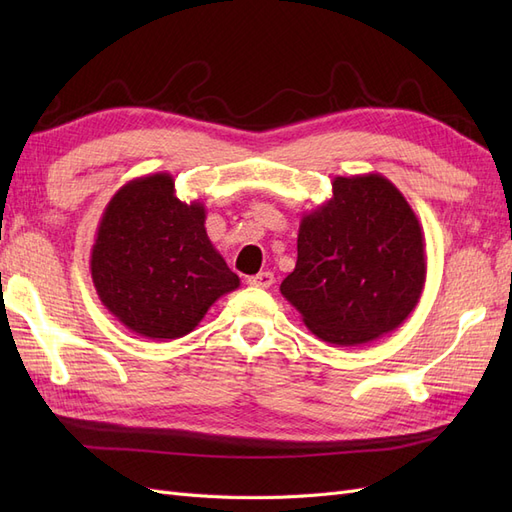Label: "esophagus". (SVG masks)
<instances>
[{"label": "esophagus", "instance_id": "34e87169", "mask_svg": "<svg viewBox=\"0 0 512 512\" xmlns=\"http://www.w3.org/2000/svg\"><path fill=\"white\" fill-rule=\"evenodd\" d=\"M273 282H275V277H273L271 271H262V273H258V275L247 277V284L256 286V288H269Z\"/></svg>", "mask_w": 512, "mask_h": 512}]
</instances>
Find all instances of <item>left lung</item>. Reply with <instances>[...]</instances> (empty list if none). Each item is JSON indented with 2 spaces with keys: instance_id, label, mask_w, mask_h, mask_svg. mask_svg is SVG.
I'll return each mask as SVG.
<instances>
[{
  "instance_id": "8db88e82",
  "label": "left lung",
  "mask_w": 512,
  "mask_h": 512,
  "mask_svg": "<svg viewBox=\"0 0 512 512\" xmlns=\"http://www.w3.org/2000/svg\"><path fill=\"white\" fill-rule=\"evenodd\" d=\"M425 239L416 213L380 173L335 177L305 213L286 301L322 342L361 346L395 331L421 299Z\"/></svg>"
}]
</instances>
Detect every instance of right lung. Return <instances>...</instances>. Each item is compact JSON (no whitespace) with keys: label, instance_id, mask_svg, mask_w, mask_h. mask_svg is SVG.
<instances>
[{"label":"right lung","instance_id":"1","mask_svg":"<svg viewBox=\"0 0 512 512\" xmlns=\"http://www.w3.org/2000/svg\"><path fill=\"white\" fill-rule=\"evenodd\" d=\"M205 220V205L179 200L168 173L132 179L108 200L89 269L102 305L123 327L149 339L183 337L239 288Z\"/></svg>","mask_w":512,"mask_h":512}]
</instances>
